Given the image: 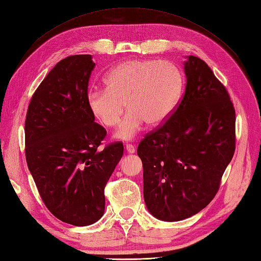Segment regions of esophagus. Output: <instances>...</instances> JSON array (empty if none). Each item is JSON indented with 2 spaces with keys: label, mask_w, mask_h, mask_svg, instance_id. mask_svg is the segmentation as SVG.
Instances as JSON below:
<instances>
[{
  "label": "esophagus",
  "mask_w": 261,
  "mask_h": 261,
  "mask_svg": "<svg viewBox=\"0 0 261 261\" xmlns=\"http://www.w3.org/2000/svg\"><path fill=\"white\" fill-rule=\"evenodd\" d=\"M126 151L128 152V154H134V152L136 151V148L134 147V145L127 144V145H126Z\"/></svg>",
  "instance_id": "obj_1"
}]
</instances>
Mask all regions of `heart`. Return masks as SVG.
Listing matches in <instances>:
<instances>
[{
  "label": "heart",
  "mask_w": 261,
  "mask_h": 261,
  "mask_svg": "<svg viewBox=\"0 0 261 261\" xmlns=\"http://www.w3.org/2000/svg\"><path fill=\"white\" fill-rule=\"evenodd\" d=\"M104 83L106 88L88 91L87 109L101 125L113 127L126 105L129 111L114 136L132 141L145 123L156 127L171 116L184 91V74L173 62L132 60L111 69Z\"/></svg>",
  "instance_id": "heart-1"
}]
</instances>
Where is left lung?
<instances>
[{
  "label": "left lung",
  "mask_w": 261,
  "mask_h": 261,
  "mask_svg": "<svg viewBox=\"0 0 261 261\" xmlns=\"http://www.w3.org/2000/svg\"><path fill=\"white\" fill-rule=\"evenodd\" d=\"M184 71L179 105L137 148L146 207L164 221L202 211L217 194L234 152L236 116L225 86L197 56H186Z\"/></svg>",
  "instance_id": "left-lung-1"
}]
</instances>
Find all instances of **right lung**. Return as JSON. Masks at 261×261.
I'll return each instance as SVG.
<instances>
[{"label": "right lung", "instance_id": "1", "mask_svg": "<svg viewBox=\"0 0 261 261\" xmlns=\"http://www.w3.org/2000/svg\"><path fill=\"white\" fill-rule=\"evenodd\" d=\"M92 55L68 56L37 87L25 120V156L44 204L56 218L88 226L105 211L104 188L123 156L86 105Z\"/></svg>", "mask_w": 261, "mask_h": 261}]
</instances>
